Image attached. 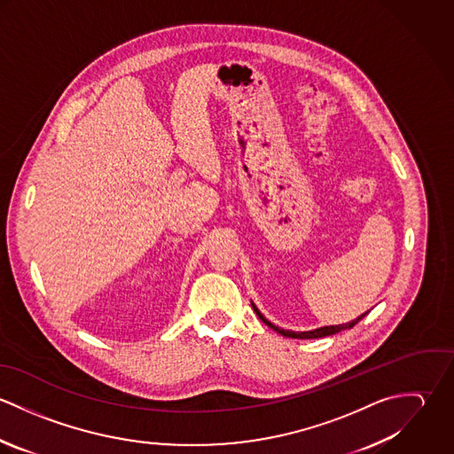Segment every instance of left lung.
Here are the masks:
<instances>
[{"instance_id":"8db88e82","label":"left lung","mask_w":454,"mask_h":454,"mask_svg":"<svg viewBox=\"0 0 454 454\" xmlns=\"http://www.w3.org/2000/svg\"><path fill=\"white\" fill-rule=\"evenodd\" d=\"M254 306V309H255V313L259 315L260 320L263 322L265 325H269L272 330H276L278 333H281V335H285V337H294V339H318V337H325V335H332V333H337V332H340V330H346V328H351V326H355V325L358 324L364 317H367V313H364V315H360L356 320H353V322H349V324H342V325H330V326H320V328H315V330H308V332H292V330H283V328H279V326H276V325L270 324L269 320H265L263 317H262V313H260L259 309L255 308V304H252Z\"/></svg>"}]
</instances>
